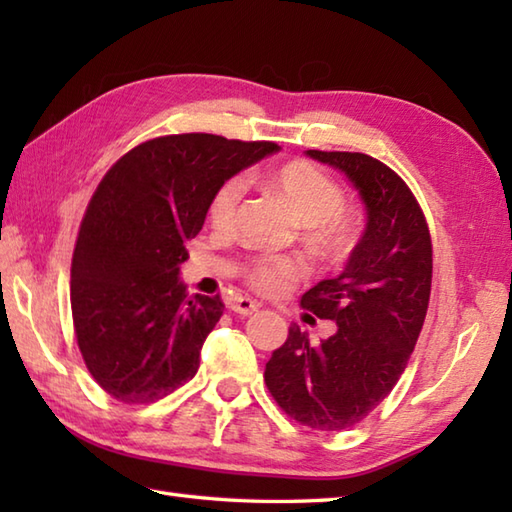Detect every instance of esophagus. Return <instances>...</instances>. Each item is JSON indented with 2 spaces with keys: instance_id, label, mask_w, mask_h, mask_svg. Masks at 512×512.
<instances>
[{
  "instance_id": "esophagus-1",
  "label": "esophagus",
  "mask_w": 512,
  "mask_h": 512,
  "mask_svg": "<svg viewBox=\"0 0 512 512\" xmlns=\"http://www.w3.org/2000/svg\"><path fill=\"white\" fill-rule=\"evenodd\" d=\"M228 308H231L237 314H244V317H246V314H253V312L262 308V303L255 301V299H248V297H235V299L228 301Z\"/></svg>"
}]
</instances>
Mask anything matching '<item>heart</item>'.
Listing matches in <instances>:
<instances>
[{"label":"heart","instance_id":"obj_1","mask_svg":"<svg viewBox=\"0 0 512 512\" xmlns=\"http://www.w3.org/2000/svg\"><path fill=\"white\" fill-rule=\"evenodd\" d=\"M273 187L290 206L292 215L308 228H319V244L328 255H343L350 248L356 222L354 217L343 211L345 195L328 173L310 162H288L270 176ZM244 178L233 176L224 180L211 200V222L220 231H231L237 220L239 202L244 198ZM303 273V264L290 257L264 255L257 257L246 277L250 284L262 292H281L295 277Z\"/></svg>","mask_w":512,"mask_h":512}]
</instances>
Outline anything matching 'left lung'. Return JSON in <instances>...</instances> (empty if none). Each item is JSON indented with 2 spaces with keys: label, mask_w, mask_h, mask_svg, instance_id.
Segmentation results:
<instances>
[{
  "label": "left lung",
  "mask_w": 512,
  "mask_h": 512,
  "mask_svg": "<svg viewBox=\"0 0 512 512\" xmlns=\"http://www.w3.org/2000/svg\"><path fill=\"white\" fill-rule=\"evenodd\" d=\"M306 156L350 180L365 206V231L341 275L323 279L301 306L336 323L310 343L290 325L266 363V385L290 418L319 431L361 422L405 372L431 295V237L413 193L383 162L350 151Z\"/></svg>",
  "instance_id": "left-lung-1"
}]
</instances>
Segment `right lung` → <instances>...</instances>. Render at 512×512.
<instances>
[{"mask_svg":"<svg viewBox=\"0 0 512 512\" xmlns=\"http://www.w3.org/2000/svg\"><path fill=\"white\" fill-rule=\"evenodd\" d=\"M213 134L147 140L105 173L72 257V319L83 361L121 402H156L191 380L220 321L217 297L180 279L217 187L277 154Z\"/></svg>","mask_w":512,"mask_h":512,"instance_id":"add662e5","label":"right lung"}]
</instances>
